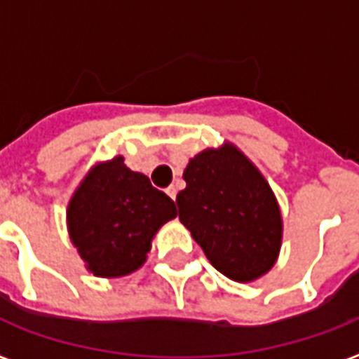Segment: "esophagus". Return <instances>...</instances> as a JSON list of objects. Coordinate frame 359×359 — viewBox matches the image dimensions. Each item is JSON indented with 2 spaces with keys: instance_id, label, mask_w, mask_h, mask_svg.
I'll list each match as a JSON object with an SVG mask.
<instances>
[{
  "instance_id": "1",
  "label": "esophagus",
  "mask_w": 359,
  "mask_h": 359,
  "mask_svg": "<svg viewBox=\"0 0 359 359\" xmlns=\"http://www.w3.org/2000/svg\"><path fill=\"white\" fill-rule=\"evenodd\" d=\"M165 194H168L171 199H175V197H177V188H175V186H169V188H165Z\"/></svg>"
}]
</instances>
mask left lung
<instances>
[{"label":"left lung","instance_id":"left-lung-1","mask_svg":"<svg viewBox=\"0 0 359 359\" xmlns=\"http://www.w3.org/2000/svg\"><path fill=\"white\" fill-rule=\"evenodd\" d=\"M179 218L218 272L240 283L261 278L281 248V212L261 171L235 145L205 149L188 162Z\"/></svg>","mask_w":359,"mask_h":359}]
</instances>
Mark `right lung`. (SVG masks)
<instances>
[{
  "label": "right lung",
  "mask_w": 359,
  "mask_h": 359,
  "mask_svg": "<svg viewBox=\"0 0 359 359\" xmlns=\"http://www.w3.org/2000/svg\"><path fill=\"white\" fill-rule=\"evenodd\" d=\"M175 216L173 199L115 156L81 180L69 203L67 224L87 270L98 278H121L145 262L152 236Z\"/></svg>",
  "instance_id": "obj_1"
}]
</instances>
